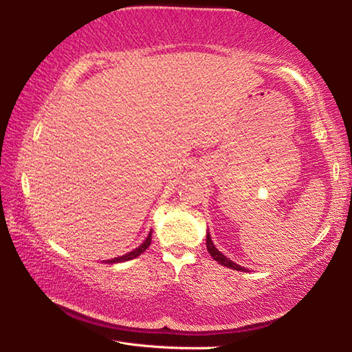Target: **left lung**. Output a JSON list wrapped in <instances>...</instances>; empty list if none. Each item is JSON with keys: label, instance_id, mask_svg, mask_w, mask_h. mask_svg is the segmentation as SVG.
Returning a JSON list of instances; mask_svg holds the SVG:
<instances>
[{"label": "left lung", "instance_id": "left-lung-1", "mask_svg": "<svg viewBox=\"0 0 352 352\" xmlns=\"http://www.w3.org/2000/svg\"><path fill=\"white\" fill-rule=\"evenodd\" d=\"M206 248H208V252H210V254L212 256V259L214 261H217L219 264H222V265H225V267H230V269H234V270H245L243 269V267H241V265H237L236 262H233V261H230L228 258H225V256L219 252V250L214 247V243H212V241H211V236H210V233L206 234Z\"/></svg>", "mask_w": 352, "mask_h": 352}]
</instances>
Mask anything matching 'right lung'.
<instances>
[{
  "instance_id": "1",
  "label": "right lung",
  "mask_w": 352,
  "mask_h": 352,
  "mask_svg": "<svg viewBox=\"0 0 352 352\" xmlns=\"http://www.w3.org/2000/svg\"><path fill=\"white\" fill-rule=\"evenodd\" d=\"M151 242H152V231H151V233H148L147 239H146L144 242H142L138 248H135L133 252H130V253L124 254V256H119V258L110 259V261H109V264H116V262H124V261H130V259H135V258H138V256H140L141 253H144L146 250L148 248V245H151Z\"/></svg>"
}]
</instances>
